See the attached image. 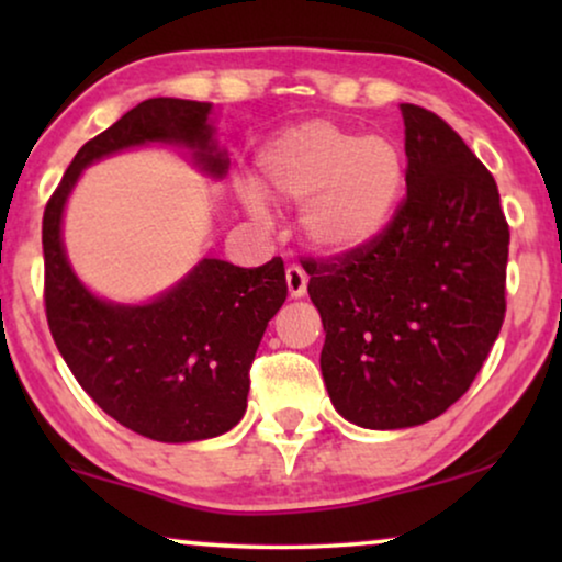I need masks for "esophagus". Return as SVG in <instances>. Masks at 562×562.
Segmentation results:
<instances>
[{
  "mask_svg": "<svg viewBox=\"0 0 562 562\" xmlns=\"http://www.w3.org/2000/svg\"><path fill=\"white\" fill-rule=\"evenodd\" d=\"M306 283H310V276L304 273V268L299 263H291L286 266V286H289V294L299 299L306 294Z\"/></svg>",
  "mask_w": 562,
  "mask_h": 562,
  "instance_id": "34e87169",
  "label": "esophagus"
}]
</instances>
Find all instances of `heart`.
<instances>
[{
  "label": "heart",
  "instance_id": "1",
  "mask_svg": "<svg viewBox=\"0 0 562 562\" xmlns=\"http://www.w3.org/2000/svg\"><path fill=\"white\" fill-rule=\"evenodd\" d=\"M258 187L279 204H304L306 240L352 252L391 225L404 199L406 158L386 135H360L327 120L283 130L258 156ZM258 210V199H250Z\"/></svg>",
  "mask_w": 562,
  "mask_h": 562
}]
</instances>
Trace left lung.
I'll return each mask as SVG.
<instances>
[{
    "instance_id": "left-lung-1",
    "label": "left lung",
    "mask_w": 562,
    "mask_h": 562,
    "mask_svg": "<svg viewBox=\"0 0 562 562\" xmlns=\"http://www.w3.org/2000/svg\"><path fill=\"white\" fill-rule=\"evenodd\" d=\"M406 194L366 248L306 258L322 375L352 425H425L471 389L506 314L509 222L456 130L402 104Z\"/></svg>"
}]
</instances>
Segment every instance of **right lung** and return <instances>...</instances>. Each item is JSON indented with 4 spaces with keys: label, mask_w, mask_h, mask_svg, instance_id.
Masks as SVG:
<instances>
[{
    "label": "right lung",
    "mask_w": 562,
    "mask_h": 562,
    "mask_svg": "<svg viewBox=\"0 0 562 562\" xmlns=\"http://www.w3.org/2000/svg\"><path fill=\"white\" fill-rule=\"evenodd\" d=\"M210 114V102L145 99L81 145L43 214V299L56 348L112 419L160 442L206 440L243 419L260 337L286 299L283 260L240 268L204 258L153 304L120 306L91 296L74 276L60 214L83 166L130 145L183 143L206 171L225 173Z\"/></svg>",
    "instance_id": "obj_1"
}]
</instances>
